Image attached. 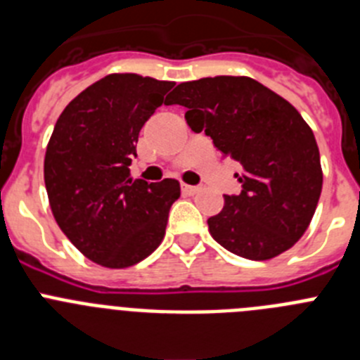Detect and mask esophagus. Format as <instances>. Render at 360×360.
<instances>
[{
	"label": "esophagus",
	"instance_id": "1",
	"mask_svg": "<svg viewBox=\"0 0 360 360\" xmlns=\"http://www.w3.org/2000/svg\"><path fill=\"white\" fill-rule=\"evenodd\" d=\"M198 191H200L198 186H187V184H182V193H184V195L193 196V195H196Z\"/></svg>",
	"mask_w": 360,
	"mask_h": 360
}]
</instances>
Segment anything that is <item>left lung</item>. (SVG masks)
Here are the masks:
<instances>
[{"label": "left lung", "instance_id": "left-lung-1", "mask_svg": "<svg viewBox=\"0 0 360 360\" xmlns=\"http://www.w3.org/2000/svg\"><path fill=\"white\" fill-rule=\"evenodd\" d=\"M165 104L187 108L189 128L243 167L240 195H225L224 209L207 219L211 236L254 262L290 249L323 189L319 148L299 111L262 82L232 75L182 82Z\"/></svg>", "mask_w": 360, "mask_h": 360}]
</instances>
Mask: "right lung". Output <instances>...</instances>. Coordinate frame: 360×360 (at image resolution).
Masks as SVG:
<instances>
[{"label": "right lung", "instance_id": "obj_1", "mask_svg": "<svg viewBox=\"0 0 360 360\" xmlns=\"http://www.w3.org/2000/svg\"><path fill=\"white\" fill-rule=\"evenodd\" d=\"M174 82L111 73L57 119L44 155V186L57 225L88 259L126 269L162 243L180 184L131 180L139 133Z\"/></svg>", "mask_w": 360, "mask_h": 360}]
</instances>
